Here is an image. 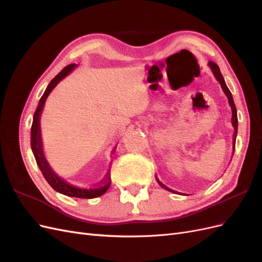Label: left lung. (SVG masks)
Wrapping results in <instances>:
<instances>
[{"label":"left lung","mask_w":262,"mask_h":262,"mask_svg":"<svg viewBox=\"0 0 262 262\" xmlns=\"http://www.w3.org/2000/svg\"><path fill=\"white\" fill-rule=\"evenodd\" d=\"M209 66H210V68H211L212 71H213L214 76L216 77V80H217L219 83L221 84L222 89H223L224 93L226 94V96H227V98H228L229 106H231V108H232V113H233V116H232V123H233V125H234V130H235L234 137H233V143H234V149H235V142H236V136H237V122H238V120H237V112H236V107H235V104H234L232 94H231V92H229V90L227 89V86H226V84H225V82H224V78H223V76H222L220 68H219V66L216 64V63H214V62L210 61V62H209ZM156 180H157L158 184H160L161 187H163V188L166 189V190H168V191L173 192V190H171V189H169L168 187H166L165 185H163L162 182H161L160 180H158V179H156Z\"/></svg>","instance_id":"obj_1"}]
</instances>
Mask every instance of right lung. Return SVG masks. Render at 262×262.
<instances>
[{"label": "right lung", "instance_id": "obj_1", "mask_svg": "<svg viewBox=\"0 0 262 262\" xmlns=\"http://www.w3.org/2000/svg\"><path fill=\"white\" fill-rule=\"evenodd\" d=\"M74 68H75V64H69L68 67L63 69L61 72L49 83L48 87H47V90L45 91V93L42 95V97L40 98L37 110L34 114L33 124H31V149H33V153L35 155L37 165L39 166V168H40L45 179L48 181V184L55 190V191H58L62 194L69 195V196L82 198V199H93V198H97L101 194H104L108 190L110 184H112L110 172H108V175L104 181H101L100 184L96 185L95 187L78 188V187L68 184L66 180H63L51 169L48 162H47V160H46V157L43 155V150H42L40 116L42 113V109L45 107L46 99H47V97H48L50 92L54 89L55 85H57L62 80V78H64Z\"/></svg>", "mask_w": 262, "mask_h": 262}]
</instances>
